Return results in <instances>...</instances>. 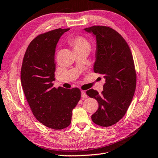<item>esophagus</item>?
Listing matches in <instances>:
<instances>
[{"label":"esophagus","instance_id":"obj_1","mask_svg":"<svg viewBox=\"0 0 158 158\" xmlns=\"http://www.w3.org/2000/svg\"><path fill=\"white\" fill-rule=\"evenodd\" d=\"M81 93H82V94H81V96H82V99H86V98L88 97V95H87L86 93H85V91H83V90H82Z\"/></svg>","mask_w":158,"mask_h":158}]
</instances>
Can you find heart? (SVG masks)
Listing matches in <instances>:
<instances>
[{
    "mask_svg": "<svg viewBox=\"0 0 158 158\" xmlns=\"http://www.w3.org/2000/svg\"><path fill=\"white\" fill-rule=\"evenodd\" d=\"M69 43L73 47V50H86L89 52L90 44L89 41L85 37L77 36L73 37L69 40Z\"/></svg>",
    "mask_w": 158,
    "mask_h": 158,
    "instance_id": "heart-1",
    "label": "heart"
}]
</instances>
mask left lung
<instances>
[{
  "mask_svg": "<svg viewBox=\"0 0 158 158\" xmlns=\"http://www.w3.org/2000/svg\"><path fill=\"white\" fill-rule=\"evenodd\" d=\"M85 30L96 37L94 72L106 79L101 94L93 89L86 92L99 103L91 118L96 124L107 127L124 117L132 100L136 84L134 60L127 42L111 27L94 26Z\"/></svg>",
  "mask_w": 158,
  "mask_h": 158,
  "instance_id": "obj_1",
  "label": "left lung"
}]
</instances>
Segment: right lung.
I'll use <instances>...</instances> for the list:
<instances>
[{
  "mask_svg": "<svg viewBox=\"0 0 158 158\" xmlns=\"http://www.w3.org/2000/svg\"><path fill=\"white\" fill-rule=\"evenodd\" d=\"M69 30L55 29L38 35L27 47L21 69V82L31 111L38 121L52 129L71 124L72 112L81 97L78 88L53 87L55 48Z\"/></svg>",
  "mask_w": 158,
  "mask_h": 158,
  "instance_id": "1",
  "label": "right lung"
}]
</instances>
